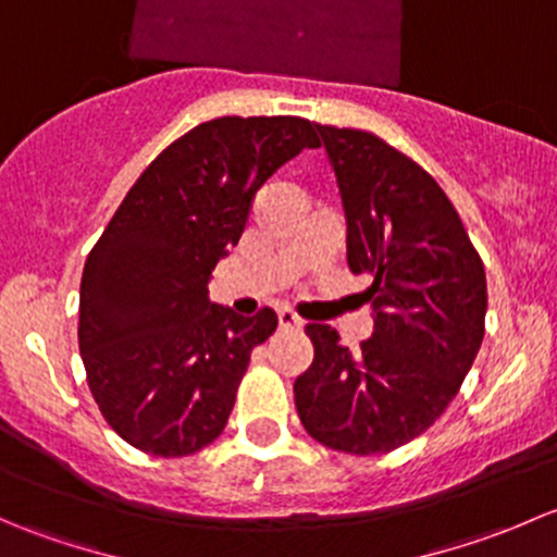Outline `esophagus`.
I'll list each match as a JSON object with an SVG mask.
<instances>
[{"label":"esophagus","instance_id":"obj_1","mask_svg":"<svg viewBox=\"0 0 557 557\" xmlns=\"http://www.w3.org/2000/svg\"><path fill=\"white\" fill-rule=\"evenodd\" d=\"M277 325L280 331H301V318H296L290 310H277Z\"/></svg>","mask_w":557,"mask_h":557}]
</instances>
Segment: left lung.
I'll use <instances>...</instances> for the list:
<instances>
[{
    "label": "left lung",
    "instance_id": "1",
    "mask_svg": "<svg viewBox=\"0 0 557 557\" xmlns=\"http://www.w3.org/2000/svg\"><path fill=\"white\" fill-rule=\"evenodd\" d=\"M347 221V267L363 274L372 339L347 350L307 325L314 361L296 377L301 425L339 453H391L436 423L485 336V267L434 177L380 137L320 126Z\"/></svg>",
    "mask_w": 557,
    "mask_h": 557
}]
</instances>
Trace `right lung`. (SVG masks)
I'll return each instance as SVG.
<instances>
[{
  "label": "right lung",
  "instance_id": "right-lung-1",
  "mask_svg": "<svg viewBox=\"0 0 557 557\" xmlns=\"http://www.w3.org/2000/svg\"><path fill=\"white\" fill-rule=\"evenodd\" d=\"M318 145L294 115L199 123L139 174L88 252L77 342L104 420L132 447L183 458L226 429L277 314L212 305V269L243 237L256 190Z\"/></svg>",
  "mask_w": 557,
  "mask_h": 557
}]
</instances>
